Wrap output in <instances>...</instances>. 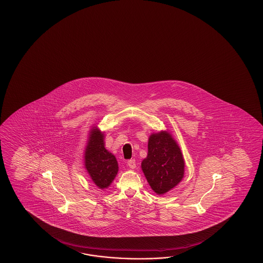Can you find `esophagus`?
<instances>
[{
	"label": "esophagus",
	"instance_id": "esophagus-1",
	"mask_svg": "<svg viewBox=\"0 0 263 263\" xmlns=\"http://www.w3.org/2000/svg\"><path fill=\"white\" fill-rule=\"evenodd\" d=\"M128 166H129V168H132V169H134V168L136 167V162H135L134 159L128 161Z\"/></svg>",
	"mask_w": 263,
	"mask_h": 263
}]
</instances>
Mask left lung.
Here are the masks:
<instances>
[{
    "mask_svg": "<svg viewBox=\"0 0 263 263\" xmlns=\"http://www.w3.org/2000/svg\"><path fill=\"white\" fill-rule=\"evenodd\" d=\"M141 167L157 195H164L179 184L184 177V158L172 134L161 130L149 135L147 156Z\"/></svg>",
    "mask_w": 263,
    "mask_h": 263,
    "instance_id": "8db88e82",
    "label": "left lung"
}]
</instances>
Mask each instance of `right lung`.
Here are the masks:
<instances>
[{
	"mask_svg": "<svg viewBox=\"0 0 263 263\" xmlns=\"http://www.w3.org/2000/svg\"><path fill=\"white\" fill-rule=\"evenodd\" d=\"M104 133L93 126L84 149V168L94 184L101 190L112 184L118 172L117 158L105 148Z\"/></svg>",
	"mask_w": 263,
	"mask_h": 263,
	"instance_id": "1",
	"label": "right lung"
}]
</instances>
